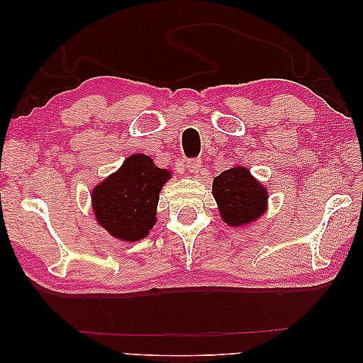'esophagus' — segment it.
I'll use <instances>...</instances> for the list:
<instances>
[{"mask_svg": "<svg viewBox=\"0 0 363 363\" xmlns=\"http://www.w3.org/2000/svg\"><path fill=\"white\" fill-rule=\"evenodd\" d=\"M186 168L188 172L193 173V175H196V173L201 172V160H198V158H191V160L186 162Z\"/></svg>", "mask_w": 363, "mask_h": 363, "instance_id": "esophagus-1", "label": "esophagus"}]
</instances>
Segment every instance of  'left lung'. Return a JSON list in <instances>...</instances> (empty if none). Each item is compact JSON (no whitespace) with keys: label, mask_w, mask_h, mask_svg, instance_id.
<instances>
[{"label":"left lung","mask_w":363,"mask_h":363,"mask_svg":"<svg viewBox=\"0 0 363 363\" xmlns=\"http://www.w3.org/2000/svg\"><path fill=\"white\" fill-rule=\"evenodd\" d=\"M213 196L228 226L245 228L267 211L269 193L246 167L235 165L213 178Z\"/></svg>","instance_id":"left-lung-1"}]
</instances>
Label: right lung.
Returning a JSON list of instances; mask_svg holds the SVG:
<instances>
[{"instance_id":"right-lung-1","label":"right lung","mask_w":363,"mask_h":363,"mask_svg":"<svg viewBox=\"0 0 363 363\" xmlns=\"http://www.w3.org/2000/svg\"><path fill=\"white\" fill-rule=\"evenodd\" d=\"M170 178L172 170L158 168L145 153H133L91 191L97 225L118 241L143 240L157 223L158 198Z\"/></svg>"}]
</instances>
